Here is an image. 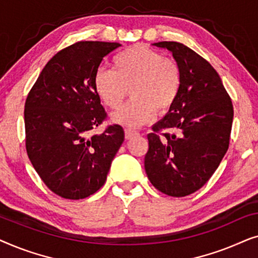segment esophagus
<instances>
[{"label": "esophagus", "mask_w": 258, "mask_h": 258, "mask_svg": "<svg viewBox=\"0 0 258 258\" xmlns=\"http://www.w3.org/2000/svg\"><path fill=\"white\" fill-rule=\"evenodd\" d=\"M136 135H139V133H137V132H134V130L126 129L125 132H124V137H125V140H130V139H132V137L136 136Z\"/></svg>", "instance_id": "obj_1"}]
</instances>
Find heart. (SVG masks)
I'll return each instance as SVG.
<instances>
[{
	"label": "heart",
	"mask_w": 258,
	"mask_h": 258,
	"mask_svg": "<svg viewBox=\"0 0 258 258\" xmlns=\"http://www.w3.org/2000/svg\"><path fill=\"white\" fill-rule=\"evenodd\" d=\"M177 63L146 45H133L112 59V70L100 68L94 76L95 90L103 103L117 109L128 89L133 100L112 115L117 124L137 128L164 114L174 105L181 89Z\"/></svg>",
	"instance_id": "1"
}]
</instances>
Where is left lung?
<instances>
[{
	"mask_svg": "<svg viewBox=\"0 0 258 258\" xmlns=\"http://www.w3.org/2000/svg\"><path fill=\"white\" fill-rule=\"evenodd\" d=\"M181 70V89L168 114L148 134V178L172 197L195 192L209 181L229 148L234 118L231 98L216 70L186 45L158 42Z\"/></svg>",
	"mask_w": 258,
	"mask_h": 258,
	"instance_id": "left-lung-1",
	"label": "left lung"
}]
</instances>
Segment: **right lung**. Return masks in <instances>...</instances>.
<instances>
[{"instance_id": "add662e5", "label": "right lung", "mask_w": 258, "mask_h": 258, "mask_svg": "<svg viewBox=\"0 0 258 258\" xmlns=\"http://www.w3.org/2000/svg\"><path fill=\"white\" fill-rule=\"evenodd\" d=\"M116 42L81 41L58 51L42 70L24 105L28 157L56 195L81 200L104 184L124 141L118 124L91 135L107 118L94 76Z\"/></svg>"}]
</instances>
